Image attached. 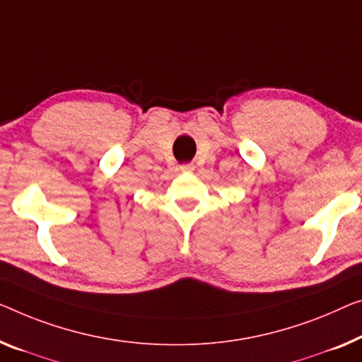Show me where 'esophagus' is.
Here are the masks:
<instances>
[{"label": "esophagus", "instance_id": "34e87169", "mask_svg": "<svg viewBox=\"0 0 362 362\" xmlns=\"http://www.w3.org/2000/svg\"><path fill=\"white\" fill-rule=\"evenodd\" d=\"M180 170L185 172V174H190V172L195 170V167H193L192 164H183V165H180Z\"/></svg>", "mask_w": 362, "mask_h": 362}]
</instances>
